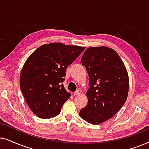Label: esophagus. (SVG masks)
I'll return each mask as SVG.
<instances>
[{"instance_id":"obj_1","label":"esophagus","mask_w":149,"mask_h":149,"mask_svg":"<svg viewBox=\"0 0 149 149\" xmlns=\"http://www.w3.org/2000/svg\"><path fill=\"white\" fill-rule=\"evenodd\" d=\"M81 93H82V91L80 90V89H78V90H77V91H76V92L73 93V95H74L75 96H77V95H80Z\"/></svg>"}]
</instances>
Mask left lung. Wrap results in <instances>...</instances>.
<instances>
[{
    "mask_svg": "<svg viewBox=\"0 0 149 149\" xmlns=\"http://www.w3.org/2000/svg\"><path fill=\"white\" fill-rule=\"evenodd\" d=\"M88 74V104L80 110L82 119L93 125L104 123L122 108L129 92L127 71L120 56L108 47H90L81 58Z\"/></svg>",
    "mask_w": 149,
    "mask_h": 149,
    "instance_id": "8db88e82",
    "label": "left lung"
}]
</instances>
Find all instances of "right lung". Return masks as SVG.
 <instances>
[{
  "label": "right lung",
  "mask_w": 149,
  "mask_h": 149,
  "mask_svg": "<svg viewBox=\"0 0 149 149\" xmlns=\"http://www.w3.org/2000/svg\"><path fill=\"white\" fill-rule=\"evenodd\" d=\"M84 49L51 43L41 45L26 61L19 86L30 109L38 117L50 118L61 112L71 96L63 84L65 71Z\"/></svg>",
  "instance_id": "right-lung-1"
}]
</instances>
